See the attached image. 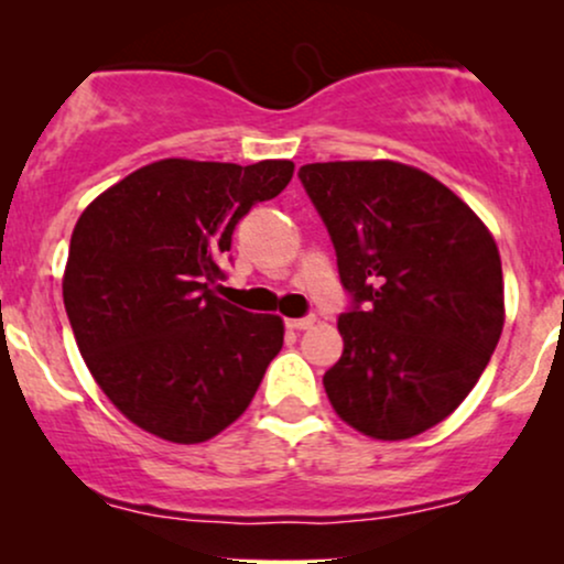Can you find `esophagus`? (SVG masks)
Listing matches in <instances>:
<instances>
[{
	"instance_id": "esophagus-1",
	"label": "esophagus",
	"mask_w": 564,
	"mask_h": 564,
	"mask_svg": "<svg viewBox=\"0 0 564 564\" xmlns=\"http://www.w3.org/2000/svg\"><path fill=\"white\" fill-rule=\"evenodd\" d=\"M315 323V315H307V318H291L286 321V326L291 332H304V328H310Z\"/></svg>"
}]
</instances>
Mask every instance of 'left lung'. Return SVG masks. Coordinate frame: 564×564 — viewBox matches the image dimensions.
Segmentation results:
<instances>
[{
	"label": "left lung",
	"mask_w": 564,
	"mask_h": 564,
	"mask_svg": "<svg viewBox=\"0 0 564 564\" xmlns=\"http://www.w3.org/2000/svg\"><path fill=\"white\" fill-rule=\"evenodd\" d=\"M355 307L323 377L341 422L408 440L448 419L503 328V275L485 223L451 187L400 161L304 164Z\"/></svg>",
	"instance_id": "obj_1"
}]
</instances>
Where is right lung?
<instances>
[{
	"label": "right lung",
	"instance_id": "add662e5",
	"mask_svg": "<svg viewBox=\"0 0 564 564\" xmlns=\"http://www.w3.org/2000/svg\"><path fill=\"white\" fill-rule=\"evenodd\" d=\"M291 161L161 159L82 212L63 302L97 387L140 430L212 440L249 408L283 321L219 300L238 219L289 185Z\"/></svg>",
	"mask_w": 564,
	"mask_h": 564
}]
</instances>
